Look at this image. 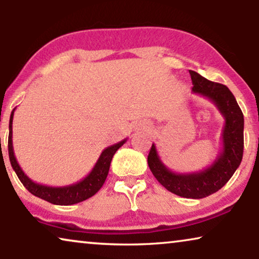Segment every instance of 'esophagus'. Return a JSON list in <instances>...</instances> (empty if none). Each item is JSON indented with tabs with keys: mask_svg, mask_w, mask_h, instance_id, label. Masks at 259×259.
<instances>
[{
	"mask_svg": "<svg viewBox=\"0 0 259 259\" xmlns=\"http://www.w3.org/2000/svg\"><path fill=\"white\" fill-rule=\"evenodd\" d=\"M147 127H148L147 123H137V125H136L137 130H144V129H147Z\"/></svg>",
	"mask_w": 259,
	"mask_h": 259,
	"instance_id": "obj_1",
	"label": "esophagus"
}]
</instances>
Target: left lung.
<instances>
[{
    "label": "left lung",
    "instance_id": "1",
    "mask_svg": "<svg viewBox=\"0 0 259 259\" xmlns=\"http://www.w3.org/2000/svg\"><path fill=\"white\" fill-rule=\"evenodd\" d=\"M192 91L207 98L222 113L225 124L222 133V150L211 165L195 173H175L164 165L153 143L148 164L156 180L165 189L182 198L201 199L218 192L239 167L244 150V116L229 88L189 71Z\"/></svg>",
    "mask_w": 259,
    "mask_h": 259
}]
</instances>
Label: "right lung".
Returning a JSON list of instances; mask_svg holds the SVG:
<instances>
[{
  "mask_svg": "<svg viewBox=\"0 0 259 259\" xmlns=\"http://www.w3.org/2000/svg\"><path fill=\"white\" fill-rule=\"evenodd\" d=\"M14 111H12L9 119V137H8V153H9V160L10 164H12L13 169L15 170L17 178L22 182V185L32 193L33 195L37 196V198L46 200V201L51 202L54 205H61V206H68L74 205L78 202L84 201V200L91 198L97 193L102 186L104 185L108 177L110 163L113 155L124 143L126 142V139L120 141V142L112 144L108 148H105L102 151L101 156H99L98 161L96 162L95 167L90 171L88 177H85L82 180L75 182V184L63 186V187H52V186H46L36 184L33 180L27 177L25 171L21 169L20 164L17 163L15 154H14L13 148V117Z\"/></svg>",
  "mask_w": 259,
  "mask_h": 259,
  "instance_id": "right-lung-1",
  "label": "right lung"
}]
</instances>
